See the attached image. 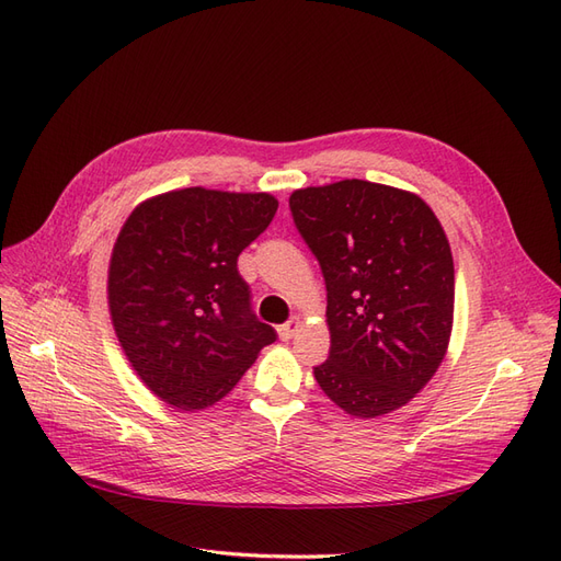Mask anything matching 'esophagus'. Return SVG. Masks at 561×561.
Returning a JSON list of instances; mask_svg holds the SVG:
<instances>
[{
    "label": "esophagus",
    "mask_w": 561,
    "mask_h": 561,
    "mask_svg": "<svg viewBox=\"0 0 561 561\" xmlns=\"http://www.w3.org/2000/svg\"><path fill=\"white\" fill-rule=\"evenodd\" d=\"M299 330H301V320H299V318H293V320H287L285 325L278 328V336L283 339V342H290V339H293Z\"/></svg>",
    "instance_id": "34e87169"
}]
</instances>
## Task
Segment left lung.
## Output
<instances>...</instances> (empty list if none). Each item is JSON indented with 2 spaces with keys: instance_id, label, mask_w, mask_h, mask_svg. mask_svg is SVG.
Masks as SVG:
<instances>
[{
  "instance_id": "obj_1",
  "label": "left lung",
  "mask_w": 561,
  "mask_h": 561,
  "mask_svg": "<svg viewBox=\"0 0 561 561\" xmlns=\"http://www.w3.org/2000/svg\"><path fill=\"white\" fill-rule=\"evenodd\" d=\"M295 225L328 287L318 386L355 419L400 410L443 365L454 325L447 233L421 196L367 180L295 190Z\"/></svg>"
}]
</instances>
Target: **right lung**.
<instances>
[{"label": "right lung", "mask_w": 561, "mask_h": 561, "mask_svg": "<svg viewBox=\"0 0 561 561\" xmlns=\"http://www.w3.org/2000/svg\"><path fill=\"white\" fill-rule=\"evenodd\" d=\"M278 210L271 194L203 186L142 201L116 236L110 316L140 381L180 412L222 400L276 332L250 311L239 254Z\"/></svg>", "instance_id": "obj_1"}]
</instances>
